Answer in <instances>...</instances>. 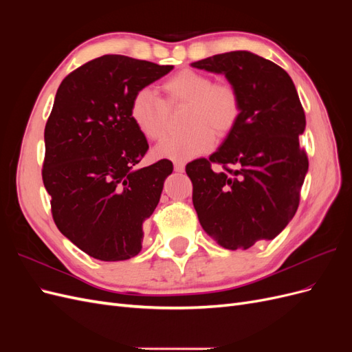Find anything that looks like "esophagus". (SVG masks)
<instances>
[{"instance_id": "1", "label": "esophagus", "mask_w": 352, "mask_h": 352, "mask_svg": "<svg viewBox=\"0 0 352 352\" xmlns=\"http://www.w3.org/2000/svg\"><path fill=\"white\" fill-rule=\"evenodd\" d=\"M173 167H175V172H184L185 170V163L182 162V160H175L173 162Z\"/></svg>"}]
</instances>
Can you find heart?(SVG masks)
<instances>
[{"label":"heart","mask_w":352,"mask_h":352,"mask_svg":"<svg viewBox=\"0 0 352 352\" xmlns=\"http://www.w3.org/2000/svg\"><path fill=\"white\" fill-rule=\"evenodd\" d=\"M164 100L151 88L138 89L131 100L129 116L148 141H160L167 132L168 109L188 105L185 126L189 132L167 138L154 154L172 160H188L204 154L216 136L229 135L241 114L239 94L229 82H212L206 73L185 69L162 85Z\"/></svg>","instance_id":"obj_1"}]
</instances>
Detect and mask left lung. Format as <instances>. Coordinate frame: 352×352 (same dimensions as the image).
<instances>
[{"instance_id": "left-lung-1", "label": "left lung", "mask_w": 352, "mask_h": 352, "mask_svg": "<svg viewBox=\"0 0 352 352\" xmlns=\"http://www.w3.org/2000/svg\"><path fill=\"white\" fill-rule=\"evenodd\" d=\"M192 66L225 73L241 98L239 120L219 150L186 164L194 207L223 248L248 250L278 236L300 206L308 170L298 138L304 109L289 74L252 52L230 51Z\"/></svg>"}]
</instances>
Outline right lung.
Instances as JSON below:
<instances>
[{
    "mask_svg": "<svg viewBox=\"0 0 352 352\" xmlns=\"http://www.w3.org/2000/svg\"><path fill=\"white\" fill-rule=\"evenodd\" d=\"M173 66L119 54L94 58L69 73L45 124L42 180L58 230L101 261L129 260L141 251L170 160L136 168L148 151L129 105L133 94Z\"/></svg>",
    "mask_w": 352,
    "mask_h": 352,
    "instance_id": "1",
    "label": "right lung"
}]
</instances>
